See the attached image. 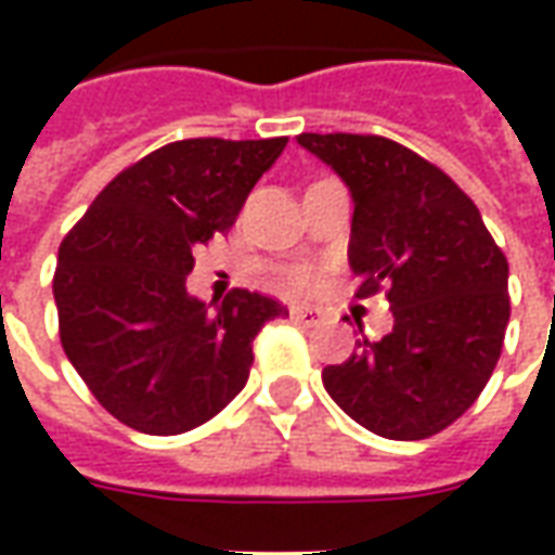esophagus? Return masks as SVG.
I'll return each mask as SVG.
<instances>
[{
    "label": "esophagus",
    "instance_id": "1",
    "mask_svg": "<svg viewBox=\"0 0 555 555\" xmlns=\"http://www.w3.org/2000/svg\"><path fill=\"white\" fill-rule=\"evenodd\" d=\"M291 318L302 326H318L324 321V312L314 309V306H291Z\"/></svg>",
    "mask_w": 555,
    "mask_h": 555
}]
</instances>
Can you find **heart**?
<instances>
[{
    "label": "heart",
    "instance_id": "b5f03b06",
    "mask_svg": "<svg viewBox=\"0 0 555 555\" xmlns=\"http://www.w3.org/2000/svg\"><path fill=\"white\" fill-rule=\"evenodd\" d=\"M288 285L294 291H314L321 285V273L314 267H297L288 276Z\"/></svg>",
    "mask_w": 555,
    "mask_h": 555
}]
</instances>
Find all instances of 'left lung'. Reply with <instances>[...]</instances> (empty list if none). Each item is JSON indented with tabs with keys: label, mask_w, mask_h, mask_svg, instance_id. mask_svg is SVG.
Wrapping results in <instances>:
<instances>
[{
	"label": "left lung",
	"mask_w": 555,
	"mask_h": 555,
	"mask_svg": "<svg viewBox=\"0 0 555 555\" xmlns=\"http://www.w3.org/2000/svg\"><path fill=\"white\" fill-rule=\"evenodd\" d=\"M353 195L357 297L386 291L392 333L326 365L330 398L386 440H425L476 404L508 326V261L473 198L386 137L300 133Z\"/></svg>",
	"instance_id": "1"
}]
</instances>
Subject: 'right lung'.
<instances>
[{
    "instance_id": "1",
    "label": "right lung",
    "mask_w": 555,
    "mask_h": 555,
    "mask_svg": "<svg viewBox=\"0 0 555 555\" xmlns=\"http://www.w3.org/2000/svg\"><path fill=\"white\" fill-rule=\"evenodd\" d=\"M288 145L181 139L118 171L59 246L53 297L67 360L127 428L171 437L241 392L261 326L288 309L234 288L217 309L186 294L195 246L225 234Z\"/></svg>"
}]
</instances>
